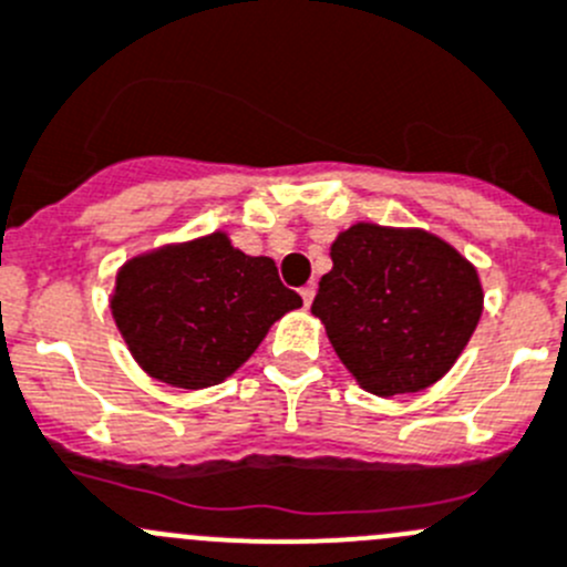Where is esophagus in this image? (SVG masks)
Masks as SVG:
<instances>
[{
	"mask_svg": "<svg viewBox=\"0 0 567 567\" xmlns=\"http://www.w3.org/2000/svg\"><path fill=\"white\" fill-rule=\"evenodd\" d=\"M315 295H317V287H315V284H309V287L300 289V298H303L306 309H309V306H311V300H315Z\"/></svg>",
	"mask_w": 567,
	"mask_h": 567,
	"instance_id": "1",
	"label": "esophagus"
}]
</instances>
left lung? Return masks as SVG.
<instances>
[{
  "instance_id": "1",
  "label": "left lung",
  "mask_w": 567,
  "mask_h": 567,
  "mask_svg": "<svg viewBox=\"0 0 567 567\" xmlns=\"http://www.w3.org/2000/svg\"><path fill=\"white\" fill-rule=\"evenodd\" d=\"M331 261L311 315L361 390L406 395L454 368L484 309L476 267L456 247L423 228L355 223Z\"/></svg>"
}]
</instances>
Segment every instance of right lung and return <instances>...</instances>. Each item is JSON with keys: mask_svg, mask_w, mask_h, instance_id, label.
<instances>
[{"mask_svg": "<svg viewBox=\"0 0 567 567\" xmlns=\"http://www.w3.org/2000/svg\"><path fill=\"white\" fill-rule=\"evenodd\" d=\"M303 300L267 256H247L225 230L127 258L111 315L138 368L181 390H206L256 353L261 339Z\"/></svg>", "mask_w": 567, "mask_h": 567, "instance_id": "1", "label": "right lung"}]
</instances>
